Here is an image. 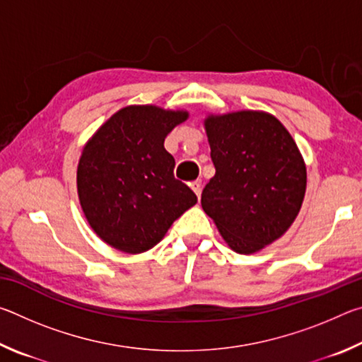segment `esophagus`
<instances>
[{
	"mask_svg": "<svg viewBox=\"0 0 362 362\" xmlns=\"http://www.w3.org/2000/svg\"><path fill=\"white\" fill-rule=\"evenodd\" d=\"M192 189H193V192H194L196 194L201 196V189H203V182H201V180L192 182Z\"/></svg>",
	"mask_w": 362,
	"mask_h": 362,
	"instance_id": "obj_1",
	"label": "esophagus"
}]
</instances>
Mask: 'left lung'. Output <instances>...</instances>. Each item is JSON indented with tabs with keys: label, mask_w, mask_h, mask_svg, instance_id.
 <instances>
[{
	"label": "left lung",
	"mask_w": 362,
	"mask_h": 362,
	"mask_svg": "<svg viewBox=\"0 0 362 362\" xmlns=\"http://www.w3.org/2000/svg\"><path fill=\"white\" fill-rule=\"evenodd\" d=\"M204 126L216 175L203 189L201 206L233 250L257 252L283 236L302 207L303 158L268 113L212 115Z\"/></svg>",
	"instance_id": "1"
}]
</instances>
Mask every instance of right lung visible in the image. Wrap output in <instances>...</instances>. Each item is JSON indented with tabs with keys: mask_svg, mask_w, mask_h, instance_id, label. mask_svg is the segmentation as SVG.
<instances>
[{
	"mask_svg": "<svg viewBox=\"0 0 362 362\" xmlns=\"http://www.w3.org/2000/svg\"><path fill=\"white\" fill-rule=\"evenodd\" d=\"M188 118L153 105L116 112L83 148L78 196L93 230L110 246L140 254L163 240L196 194L174 177L168 134Z\"/></svg>",
	"mask_w": 362,
	"mask_h": 362,
	"instance_id": "add662e5",
	"label": "right lung"
}]
</instances>
